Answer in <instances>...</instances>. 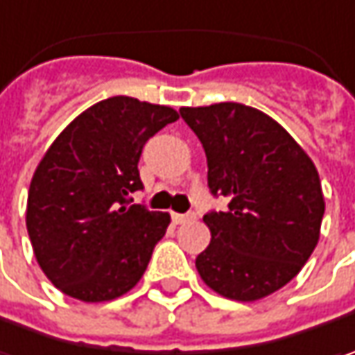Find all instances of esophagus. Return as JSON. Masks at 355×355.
Returning <instances> with one entry per match:
<instances>
[{
  "label": "esophagus",
  "mask_w": 355,
  "mask_h": 355,
  "mask_svg": "<svg viewBox=\"0 0 355 355\" xmlns=\"http://www.w3.org/2000/svg\"><path fill=\"white\" fill-rule=\"evenodd\" d=\"M194 220V214H178V212H173V223L175 224H184Z\"/></svg>",
  "instance_id": "obj_1"
}]
</instances>
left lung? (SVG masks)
<instances>
[{
  "label": "left lung",
  "mask_w": 355,
  "mask_h": 355,
  "mask_svg": "<svg viewBox=\"0 0 355 355\" xmlns=\"http://www.w3.org/2000/svg\"><path fill=\"white\" fill-rule=\"evenodd\" d=\"M180 116L202 143L210 193L228 198V210L202 218L210 244L196 256V270L224 298H266L316 248L326 208L316 166L282 125L254 107H182Z\"/></svg>",
  "instance_id": "obj_1"
}]
</instances>
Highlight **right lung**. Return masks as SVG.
Returning <instances> with one entry per match:
<instances>
[{
    "label": "right lung",
    "instance_id": "right-lung-1",
    "mask_svg": "<svg viewBox=\"0 0 355 355\" xmlns=\"http://www.w3.org/2000/svg\"><path fill=\"white\" fill-rule=\"evenodd\" d=\"M178 113L111 97L73 119L37 164L25 224L45 276L81 302H109L141 280L168 212L131 205L143 189L139 159L148 139Z\"/></svg>",
    "mask_w": 355,
    "mask_h": 355
}]
</instances>
